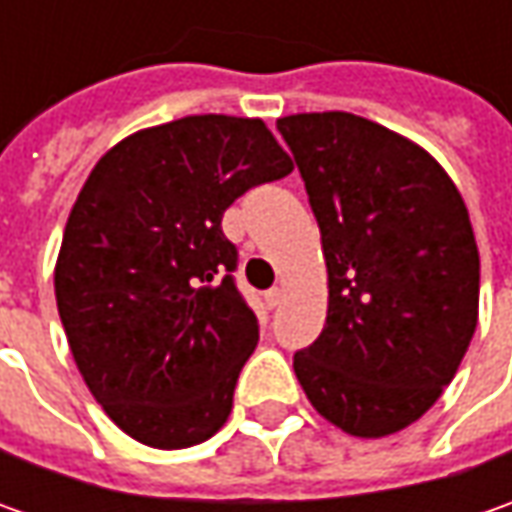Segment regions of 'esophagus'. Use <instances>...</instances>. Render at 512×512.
Wrapping results in <instances>:
<instances>
[{
	"label": "esophagus",
	"instance_id": "34e87169",
	"mask_svg": "<svg viewBox=\"0 0 512 512\" xmlns=\"http://www.w3.org/2000/svg\"><path fill=\"white\" fill-rule=\"evenodd\" d=\"M282 299H285V290H282V287H270V290L265 293V305L267 307L282 305Z\"/></svg>",
	"mask_w": 512,
	"mask_h": 512
}]
</instances>
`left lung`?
I'll return each instance as SVG.
<instances>
[{
	"label": "left lung",
	"instance_id": "1",
	"mask_svg": "<svg viewBox=\"0 0 512 512\" xmlns=\"http://www.w3.org/2000/svg\"><path fill=\"white\" fill-rule=\"evenodd\" d=\"M322 233L327 319L293 370L319 416L359 439L422 419L479 322V247L459 187L416 142L327 110L282 116Z\"/></svg>",
	"mask_w": 512,
	"mask_h": 512
}]
</instances>
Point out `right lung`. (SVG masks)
Segmentation results:
<instances>
[{
	"label": "right lung",
	"instance_id": "add662e5",
	"mask_svg": "<svg viewBox=\"0 0 512 512\" xmlns=\"http://www.w3.org/2000/svg\"><path fill=\"white\" fill-rule=\"evenodd\" d=\"M290 170L262 119L225 113L136 130L90 170L53 287L73 362L130 439L182 450L227 422L259 322L222 216Z\"/></svg>",
	"mask_w": 512,
	"mask_h": 512
}]
</instances>
